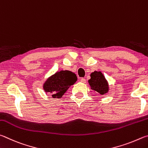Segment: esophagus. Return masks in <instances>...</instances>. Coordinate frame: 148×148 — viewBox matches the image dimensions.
Masks as SVG:
<instances>
[{
  "label": "esophagus",
  "instance_id": "34e87169",
  "mask_svg": "<svg viewBox=\"0 0 148 148\" xmlns=\"http://www.w3.org/2000/svg\"><path fill=\"white\" fill-rule=\"evenodd\" d=\"M80 81H81V82H82V83H86V80L84 78H81V79H80Z\"/></svg>",
  "mask_w": 148,
  "mask_h": 148
}]
</instances>
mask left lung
I'll use <instances>...</instances> for the list:
<instances>
[{
  "instance_id": "left-lung-1",
  "label": "left lung",
  "mask_w": 148,
  "mask_h": 148,
  "mask_svg": "<svg viewBox=\"0 0 148 148\" xmlns=\"http://www.w3.org/2000/svg\"><path fill=\"white\" fill-rule=\"evenodd\" d=\"M90 79L88 80L91 89L101 95L107 94L109 91V84L101 71H95L90 74Z\"/></svg>"
}]
</instances>
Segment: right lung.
<instances>
[{
	"label": "right lung",
	"instance_id": "1",
	"mask_svg": "<svg viewBox=\"0 0 148 148\" xmlns=\"http://www.w3.org/2000/svg\"><path fill=\"white\" fill-rule=\"evenodd\" d=\"M77 77L69 70H60L49 77L43 84L45 94L50 93L53 98H60L69 88L75 83Z\"/></svg>",
	"mask_w": 148,
	"mask_h": 148
}]
</instances>
